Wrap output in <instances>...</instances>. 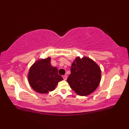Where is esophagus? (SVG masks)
Returning a JSON list of instances; mask_svg holds the SVG:
<instances>
[{"instance_id":"obj_1","label":"esophagus","mask_w":129,"mask_h":129,"mask_svg":"<svg viewBox=\"0 0 129 129\" xmlns=\"http://www.w3.org/2000/svg\"><path fill=\"white\" fill-rule=\"evenodd\" d=\"M62 78H63V79H64V80H66L67 79V76H65V75L62 76Z\"/></svg>"}]
</instances>
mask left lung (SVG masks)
Masks as SVG:
<instances>
[{"label":"left lung","instance_id":"left-lung-1","mask_svg":"<svg viewBox=\"0 0 129 129\" xmlns=\"http://www.w3.org/2000/svg\"><path fill=\"white\" fill-rule=\"evenodd\" d=\"M67 79L71 88L80 96L94 92L101 80V70L96 63L86 57H77L72 65Z\"/></svg>","mask_w":129,"mask_h":129}]
</instances>
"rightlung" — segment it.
<instances>
[{"mask_svg": "<svg viewBox=\"0 0 129 129\" xmlns=\"http://www.w3.org/2000/svg\"><path fill=\"white\" fill-rule=\"evenodd\" d=\"M50 57L38 60L31 67L28 74L30 85L41 94L48 93L55 88L58 82L63 80L56 67L51 66Z\"/></svg>", "mask_w": 129, "mask_h": 129, "instance_id": "1", "label": "right lung"}]
</instances>
